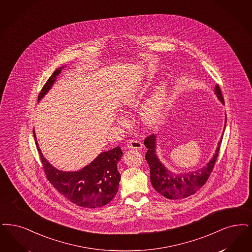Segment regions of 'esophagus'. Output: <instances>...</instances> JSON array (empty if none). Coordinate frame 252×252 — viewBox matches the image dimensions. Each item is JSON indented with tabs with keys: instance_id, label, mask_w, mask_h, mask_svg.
<instances>
[{
	"instance_id": "esophagus-1",
	"label": "esophagus",
	"mask_w": 252,
	"mask_h": 252,
	"mask_svg": "<svg viewBox=\"0 0 252 252\" xmlns=\"http://www.w3.org/2000/svg\"><path fill=\"white\" fill-rule=\"evenodd\" d=\"M126 147L128 149H135V150H141L142 148V143L141 141H137V140H129L127 144H126Z\"/></svg>"
}]
</instances>
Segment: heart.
Masks as SVG:
<instances>
[{"mask_svg":"<svg viewBox=\"0 0 252 252\" xmlns=\"http://www.w3.org/2000/svg\"><path fill=\"white\" fill-rule=\"evenodd\" d=\"M141 92H131L125 95L123 104L129 108H136L141 104ZM168 104V88L165 83L159 84L151 96L141 106V120L149 127L158 126L161 124Z\"/></svg>","mask_w":252,"mask_h":252,"instance_id":"obj_1","label":"heart"}]
</instances>
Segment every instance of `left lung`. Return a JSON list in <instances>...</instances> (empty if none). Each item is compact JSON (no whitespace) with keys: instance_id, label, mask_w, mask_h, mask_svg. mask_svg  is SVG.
<instances>
[{"instance_id":"1","label":"left lung","mask_w":252,"mask_h":252,"mask_svg":"<svg viewBox=\"0 0 252 252\" xmlns=\"http://www.w3.org/2000/svg\"><path fill=\"white\" fill-rule=\"evenodd\" d=\"M215 94L220 101L224 104L221 90L219 85H216L215 87ZM226 122L227 119H225L223 132L225 130ZM222 138L223 135L220 141L218 143L219 145L217 147L215 155L213 156V158L207 163L206 166L198 171L184 174L172 173L171 171H168L161 162L159 161L156 154L157 145L155 135H150L145 138L144 145L148 149L145 155V159L147 160L150 167V179L154 189L165 198L171 200L184 199L192 194H195L208 180L213 171L220 149Z\"/></svg>"}]
</instances>
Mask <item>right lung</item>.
I'll use <instances>...</instances> for the list:
<instances>
[{"mask_svg": "<svg viewBox=\"0 0 252 252\" xmlns=\"http://www.w3.org/2000/svg\"><path fill=\"white\" fill-rule=\"evenodd\" d=\"M62 68L59 67L54 71L45 83L39 93L38 100L51 89ZM33 136L48 180L65 198L79 206L87 208L104 206L114 198L121 179L117 170V163L123 156L119 146L101 153L94 161L80 171H62L52 167L43 157L34 130Z\"/></svg>", "mask_w": 252, "mask_h": 252, "instance_id": "add662e5", "label": "right lung"}]
</instances>
